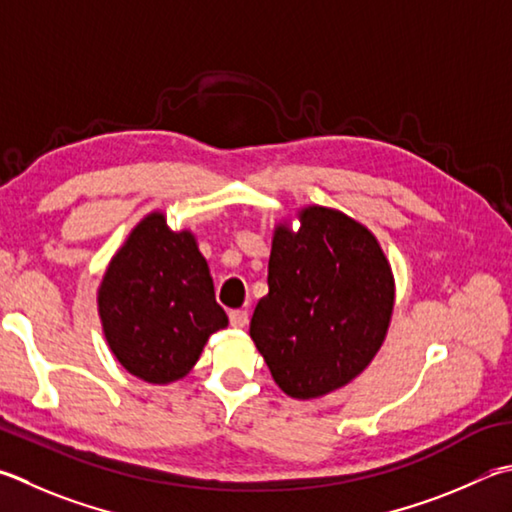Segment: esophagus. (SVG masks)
Segmentation results:
<instances>
[{"mask_svg":"<svg viewBox=\"0 0 512 512\" xmlns=\"http://www.w3.org/2000/svg\"><path fill=\"white\" fill-rule=\"evenodd\" d=\"M230 324L235 329H244L246 324H248V311H244V309L230 311Z\"/></svg>","mask_w":512,"mask_h":512,"instance_id":"34e87169","label":"esophagus"}]
</instances>
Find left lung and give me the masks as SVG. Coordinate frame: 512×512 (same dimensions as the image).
Instances as JSON below:
<instances>
[{
	"instance_id": "1",
	"label": "left lung",
	"mask_w": 512,
	"mask_h": 512,
	"mask_svg": "<svg viewBox=\"0 0 512 512\" xmlns=\"http://www.w3.org/2000/svg\"><path fill=\"white\" fill-rule=\"evenodd\" d=\"M280 224L268 259V295L250 338L275 383L293 398H320L365 371L387 336L394 275L371 232L340 210L297 212Z\"/></svg>"
}]
</instances>
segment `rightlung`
Masks as SVG:
<instances>
[{
    "label": "right lung",
    "instance_id": "1",
    "mask_svg": "<svg viewBox=\"0 0 512 512\" xmlns=\"http://www.w3.org/2000/svg\"><path fill=\"white\" fill-rule=\"evenodd\" d=\"M98 313L116 360L152 385L183 378L212 333L228 327L197 239L170 230L163 212L147 215L109 262Z\"/></svg>",
    "mask_w": 512,
    "mask_h": 512
}]
</instances>
